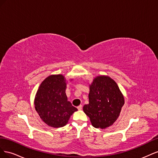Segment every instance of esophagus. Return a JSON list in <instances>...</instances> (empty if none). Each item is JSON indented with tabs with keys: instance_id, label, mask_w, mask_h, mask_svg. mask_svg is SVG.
I'll list each match as a JSON object with an SVG mask.
<instances>
[{
	"instance_id": "34e87169",
	"label": "esophagus",
	"mask_w": 158,
	"mask_h": 158,
	"mask_svg": "<svg viewBox=\"0 0 158 158\" xmlns=\"http://www.w3.org/2000/svg\"><path fill=\"white\" fill-rule=\"evenodd\" d=\"M77 108H78V110H82V105H80V106H79Z\"/></svg>"
}]
</instances>
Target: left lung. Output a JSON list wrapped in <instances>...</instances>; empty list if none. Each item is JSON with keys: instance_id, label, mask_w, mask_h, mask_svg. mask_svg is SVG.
I'll return each instance as SVG.
<instances>
[{"instance_id": "1", "label": "left lung", "mask_w": 158, "mask_h": 158, "mask_svg": "<svg viewBox=\"0 0 158 158\" xmlns=\"http://www.w3.org/2000/svg\"><path fill=\"white\" fill-rule=\"evenodd\" d=\"M89 103L83 107L94 127L106 128L115 122L125 103L117 83L109 76L95 78L89 85Z\"/></svg>"}]
</instances>
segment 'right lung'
I'll list each match as a JSON object with an SVG mask.
<instances>
[{
  "label": "right lung",
  "mask_w": 158,
  "mask_h": 158,
  "mask_svg": "<svg viewBox=\"0 0 158 158\" xmlns=\"http://www.w3.org/2000/svg\"><path fill=\"white\" fill-rule=\"evenodd\" d=\"M66 87V80L63 75H51L43 81L36 93L35 110L50 127L65 126L70 116L78 110L68 101Z\"/></svg>",
  "instance_id": "right-lung-1"
}]
</instances>
